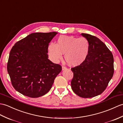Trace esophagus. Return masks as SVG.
<instances>
[{"label":"esophagus","instance_id":"obj_1","mask_svg":"<svg viewBox=\"0 0 123 123\" xmlns=\"http://www.w3.org/2000/svg\"><path fill=\"white\" fill-rule=\"evenodd\" d=\"M67 68L66 67H65V66H63V67H62V70H63V71L66 70Z\"/></svg>","mask_w":123,"mask_h":123}]
</instances>
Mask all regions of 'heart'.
Returning <instances> with one entry per match:
<instances>
[{"label":"heart","mask_w":123,"mask_h":123,"mask_svg":"<svg viewBox=\"0 0 123 123\" xmlns=\"http://www.w3.org/2000/svg\"><path fill=\"white\" fill-rule=\"evenodd\" d=\"M49 55L53 60L58 61L64 54L65 60L70 66L81 64L86 59L90 51V43L84 37H60L56 43L49 45Z\"/></svg>","instance_id":"obj_1"}]
</instances>
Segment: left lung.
<instances>
[{
    "instance_id": "left-lung-1",
    "label": "left lung",
    "mask_w": 123,
    "mask_h": 123,
    "mask_svg": "<svg viewBox=\"0 0 123 123\" xmlns=\"http://www.w3.org/2000/svg\"><path fill=\"white\" fill-rule=\"evenodd\" d=\"M90 43V51L85 60L71 68L73 78L71 87L76 95L91 98L102 94L114 74V58L111 51L97 37L81 33Z\"/></svg>"
}]
</instances>
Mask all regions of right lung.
Returning <instances> with one entry per match:
<instances>
[{"mask_svg": "<svg viewBox=\"0 0 123 123\" xmlns=\"http://www.w3.org/2000/svg\"><path fill=\"white\" fill-rule=\"evenodd\" d=\"M58 33L36 32L17 42L10 52L7 71L18 92L30 98L45 95L62 70L48 59L49 43Z\"/></svg>", "mask_w": 123, "mask_h": 123, "instance_id": "right-lung-1", "label": "right lung"}]
</instances>
